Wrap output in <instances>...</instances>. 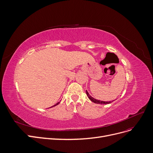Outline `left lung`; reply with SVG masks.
Returning <instances> with one entry per match:
<instances>
[{"label":"left lung","instance_id":"8db88e82","mask_svg":"<svg viewBox=\"0 0 153 153\" xmlns=\"http://www.w3.org/2000/svg\"><path fill=\"white\" fill-rule=\"evenodd\" d=\"M86 94H87V96H88V98H89L90 100H91V101H93V102H94V103L105 105V104H109V103H111L113 102V101H100V100H97V99H95V98H93L92 97H91V96H90V95L89 94V93H88V92L87 91H86Z\"/></svg>","mask_w":153,"mask_h":153}]
</instances>
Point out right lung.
<instances>
[{
  "label": "right lung",
  "mask_w": 153,
  "mask_h": 153,
  "mask_svg": "<svg viewBox=\"0 0 153 153\" xmlns=\"http://www.w3.org/2000/svg\"><path fill=\"white\" fill-rule=\"evenodd\" d=\"M59 103H60V102H58V103H56V104H55V105H53V106H52V107H53V106H56V105H59Z\"/></svg>",
  "instance_id": "obj_1"
}]
</instances>
